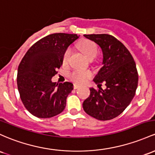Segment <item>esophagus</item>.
Listing matches in <instances>:
<instances>
[{
  "mask_svg": "<svg viewBox=\"0 0 155 155\" xmlns=\"http://www.w3.org/2000/svg\"><path fill=\"white\" fill-rule=\"evenodd\" d=\"M80 87V86L79 85V84H74V89H78V88Z\"/></svg>",
  "mask_w": 155,
  "mask_h": 155,
  "instance_id": "esophagus-1",
  "label": "esophagus"
}]
</instances>
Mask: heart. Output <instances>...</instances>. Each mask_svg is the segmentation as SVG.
<instances>
[{
  "instance_id": "obj_1",
  "label": "heart",
  "mask_w": 155,
  "mask_h": 155,
  "mask_svg": "<svg viewBox=\"0 0 155 155\" xmlns=\"http://www.w3.org/2000/svg\"><path fill=\"white\" fill-rule=\"evenodd\" d=\"M79 48L82 51L83 54L87 57L88 59L95 58V57L97 54V46L96 44L91 40H83L79 44ZM71 49L68 48L65 52L64 53L63 55V62L67 63L68 61L69 57L71 55ZM91 76V73L89 71H75L71 74V78L74 81L78 83H83L87 79H89Z\"/></svg>"
}]
</instances>
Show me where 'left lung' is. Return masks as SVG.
Returning a JSON list of instances; mask_svg holds the SVG:
<instances>
[{
    "label": "left lung",
    "instance_id": "8db88e82",
    "mask_svg": "<svg viewBox=\"0 0 155 155\" xmlns=\"http://www.w3.org/2000/svg\"><path fill=\"white\" fill-rule=\"evenodd\" d=\"M102 51V68L93 79L106 89L90 88V96L83 102L87 114L100 120H111L118 116L129 106L135 95L138 83L136 64L128 49L110 35H84Z\"/></svg>",
    "mask_w": 155,
    "mask_h": 155
}]
</instances>
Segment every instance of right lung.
I'll use <instances>...</instances> for the list:
<instances>
[{
    "instance_id": "right-lung-1",
    "label": "right lung",
    "mask_w": 155,
    "mask_h": 155,
    "mask_svg": "<svg viewBox=\"0 0 155 155\" xmlns=\"http://www.w3.org/2000/svg\"><path fill=\"white\" fill-rule=\"evenodd\" d=\"M79 38L77 35L56 33L37 41L18 66L17 82L25 107L37 118H48L61 113L74 84L51 81L62 65L64 53Z\"/></svg>"
}]
</instances>
